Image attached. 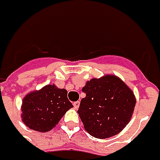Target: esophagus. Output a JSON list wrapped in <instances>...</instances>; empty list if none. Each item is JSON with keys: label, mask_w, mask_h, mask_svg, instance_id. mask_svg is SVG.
<instances>
[{"label": "esophagus", "mask_w": 160, "mask_h": 160, "mask_svg": "<svg viewBox=\"0 0 160 160\" xmlns=\"http://www.w3.org/2000/svg\"><path fill=\"white\" fill-rule=\"evenodd\" d=\"M79 106H80V102L79 101H78V102H75L73 103V107L75 109H78L79 107Z\"/></svg>", "instance_id": "34e87169"}]
</instances>
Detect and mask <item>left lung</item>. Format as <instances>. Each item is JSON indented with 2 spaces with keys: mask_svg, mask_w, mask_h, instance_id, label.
<instances>
[{
  "mask_svg": "<svg viewBox=\"0 0 160 160\" xmlns=\"http://www.w3.org/2000/svg\"><path fill=\"white\" fill-rule=\"evenodd\" d=\"M82 91L86 93L78 113L92 136L106 139L117 135L130 122L136 99L133 91L116 75L92 78Z\"/></svg>",
  "mask_w": 160,
  "mask_h": 160,
  "instance_id": "8db88e82",
  "label": "left lung"
}]
</instances>
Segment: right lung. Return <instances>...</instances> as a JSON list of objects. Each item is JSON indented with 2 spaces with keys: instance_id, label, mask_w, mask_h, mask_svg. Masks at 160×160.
Instances as JSON below:
<instances>
[{
  "instance_id": "1",
  "label": "right lung",
  "mask_w": 160,
  "mask_h": 160,
  "mask_svg": "<svg viewBox=\"0 0 160 160\" xmlns=\"http://www.w3.org/2000/svg\"><path fill=\"white\" fill-rule=\"evenodd\" d=\"M72 107L66 89L48 84L39 90L30 92L23 98L21 118L29 129L47 132L55 127Z\"/></svg>"
}]
</instances>
